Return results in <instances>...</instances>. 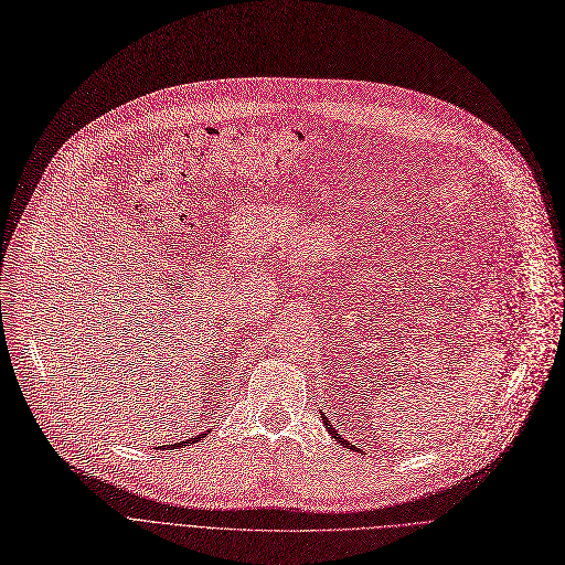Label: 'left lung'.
<instances>
[{
  "mask_svg": "<svg viewBox=\"0 0 565 565\" xmlns=\"http://www.w3.org/2000/svg\"><path fill=\"white\" fill-rule=\"evenodd\" d=\"M321 420H324V425H327V429H329V435H331V437H333V439H335V441H338V444H342V446H344V448H354V446H352V444H349V441H347V439H342V437H340V435H338V429H335V427H333V425H331V423H329V420H327V416H324V412H321Z\"/></svg>",
  "mask_w": 565,
  "mask_h": 565,
  "instance_id": "obj_1",
  "label": "left lung"
}]
</instances>
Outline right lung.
<instances>
[{
	"label": "right lung",
	"mask_w": 565,
	"mask_h": 565,
	"mask_svg": "<svg viewBox=\"0 0 565 565\" xmlns=\"http://www.w3.org/2000/svg\"><path fill=\"white\" fill-rule=\"evenodd\" d=\"M204 435H206V433H202V435H198V437H193V439H185V441H179V444H168L166 448H168V450H172L174 446H188V444H195V441L204 439Z\"/></svg>",
	"instance_id": "1"
}]
</instances>
